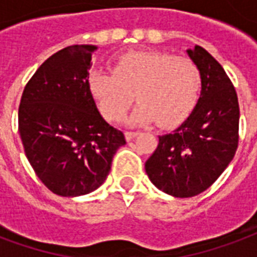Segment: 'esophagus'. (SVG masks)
I'll list each match as a JSON object with an SVG mask.
<instances>
[{"mask_svg": "<svg viewBox=\"0 0 257 257\" xmlns=\"http://www.w3.org/2000/svg\"><path fill=\"white\" fill-rule=\"evenodd\" d=\"M138 134H140L138 131H126V133H124V136H126L127 141H131V140H133V138H136Z\"/></svg>", "mask_w": 257, "mask_h": 257, "instance_id": "1", "label": "esophagus"}]
</instances>
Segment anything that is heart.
Segmentation results:
<instances>
[{
    "label": "heart",
    "mask_w": 257,
    "mask_h": 257,
    "mask_svg": "<svg viewBox=\"0 0 257 257\" xmlns=\"http://www.w3.org/2000/svg\"><path fill=\"white\" fill-rule=\"evenodd\" d=\"M87 89L106 120L123 119L136 94L140 105L130 117L133 124L157 120L159 126L171 128L186 120L197 104L201 72L188 57L133 52L116 60L112 75L91 71Z\"/></svg>",
    "instance_id": "heart-1"
}]
</instances>
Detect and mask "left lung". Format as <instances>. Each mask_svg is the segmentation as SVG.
<instances>
[{"mask_svg": "<svg viewBox=\"0 0 257 257\" xmlns=\"http://www.w3.org/2000/svg\"><path fill=\"white\" fill-rule=\"evenodd\" d=\"M201 72L197 105L177 130L159 137L145 163L151 182L174 197L207 190L233 160L238 147L237 93L222 65L196 45L186 50Z\"/></svg>", "mask_w": 257, "mask_h": 257, "instance_id": "1", "label": "left lung"}]
</instances>
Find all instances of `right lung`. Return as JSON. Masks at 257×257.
I'll return each instance as SVG.
<instances>
[{
  "instance_id": "add662e5",
  "label": "right lung",
  "mask_w": 257,
  "mask_h": 257,
  "mask_svg": "<svg viewBox=\"0 0 257 257\" xmlns=\"http://www.w3.org/2000/svg\"><path fill=\"white\" fill-rule=\"evenodd\" d=\"M94 45H72L41 65L24 87L19 133L31 167L63 197L91 193L105 182L124 134L108 124L87 89Z\"/></svg>"
}]
</instances>
